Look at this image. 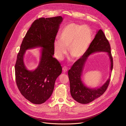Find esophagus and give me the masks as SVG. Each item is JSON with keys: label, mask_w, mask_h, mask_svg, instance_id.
I'll list each match as a JSON object with an SVG mask.
<instances>
[{"label": "esophagus", "mask_w": 126, "mask_h": 126, "mask_svg": "<svg viewBox=\"0 0 126 126\" xmlns=\"http://www.w3.org/2000/svg\"><path fill=\"white\" fill-rule=\"evenodd\" d=\"M62 70L64 72H66L68 70V68L66 66H64L62 68Z\"/></svg>", "instance_id": "esophagus-1"}]
</instances>
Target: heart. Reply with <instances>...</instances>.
Segmentation results:
<instances>
[{
  "label": "heart",
  "instance_id": "obj_1",
  "mask_svg": "<svg viewBox=\"0 0 126 126\" xmlns=\"http://www.w3.org/2000/svg\"><path fill=\"white\" fill-rule=\"evenodd\" d=\"M92 32L88 26L70 23L66 25L59 34V40L54 42L56 57L62 60L67 53L75 59L82 57L89 48L92 39Z\"/></svg>",
  "mask_w": 126,
  "mask_h": 126
}]
</instances>
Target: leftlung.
<instances>
[{
    "mask_svg": "<svg viewBox=\"0 0 126 126\" xmlns=\"http://www.w3.org/2000/svg\"><path fill=\"white\" fill-rule=\"evenodd\" d=\"M97 52L108 53L111 62V71L113 67V61L110 43L103 31L100 29L84 54L77 60L68 71L70 93L72 98L81 104H88L102 96L106 91L110 81L111 76L106 83L99 88H89L84 85L81 80L83 68L88 57Z\"/></svg>",
    "mask_w": 126,
    "mask_h": 126,
    "instance_id": "8db88e82",
    "label": "left lung"
}]
</instances>
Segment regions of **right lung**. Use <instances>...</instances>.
<instances>
[{
	"instance_id": "right-lung-1",
	"label": "right lung",
	"mask_w": 126,
	"mask_h": 126,
	"mask_svg": "<svg viewBox=\"0 0 126 126\" xmlns=\"http://www.w3.org/2000/svg\"><path fill=\"white\" fill-rule=\"evenodd\" d=\"M63 20L61 16L40 18L35 20L26 33L18 53L15 65L16 85L23 97L35 104H41L51 96L57 78L62 73L59 61L53 57L54 42ZM42 48L38 68L29 71L23 57L26 50Z\"/></svg>"
}]
</instances>
